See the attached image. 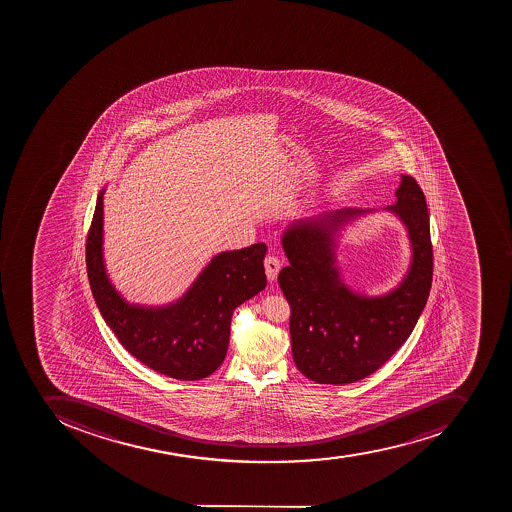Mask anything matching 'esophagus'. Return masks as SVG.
I'll return each mask as SVG.
<instances>
[{
	"label": "esophagus",
	"mask_w": 512,
	"mask_h": 512,
	"mask_svg": "<svg viewBox=\"0 0 512 512\" xmlns=\"http://www.w3.org/2000/svg\"><path fill=\"white\" fill-rule=\"evenodd\" d=\"M280 259L277 256H267L264 259V267H266V275L269 278V282H274L275 278H277L278 272H280Z\"/></svg>",
	"instance_id": "1"
}]
</instances>
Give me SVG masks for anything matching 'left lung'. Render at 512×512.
<instances>
[{"mask_svg": "<svg viewBox=\"0 0 512 512\" xmlns=\"http://www.w3.org/2000/svg\"><path fill=\"white\" fill-rule=\"evenodd\" d=\"M394 205L410 237L411 266L394 291L368 298L349 290L334 266L339 229L370 210L343 208L291 222L282 237L290 266L278 285L290 304L291 351L302 375L318 384H349L383 367L407 341L432 285V243L426 197L402 176Z\"/></svg>", "mask_w": 512, "mask_h": 512, "instance_id": "8db88e82", "label": "left lung"}]
</instances>
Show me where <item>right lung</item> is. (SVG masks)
Masks as SVG:
<instances>
[{
	"instance_id": "right-lung-1",
	"label": "right lung",
	"mask_w": 512,
	"mask_h": 512,
	"mask_svg": "<svg viewBox=\"0 0 512 512\" xmlns=\"http://www.w3.org/2000/svg\"><path fill=\"white\" fill-rule=\"evenodd\" d=\"M105 190L86 238V270L94 301L121 346L152 370L197 381L221 367L229 346L234 310L264 290V243L226 251L211 259L194 285L179 301L163 307L128 304L105 272L102 222Z\"/></svg>"
}]
</instances>
